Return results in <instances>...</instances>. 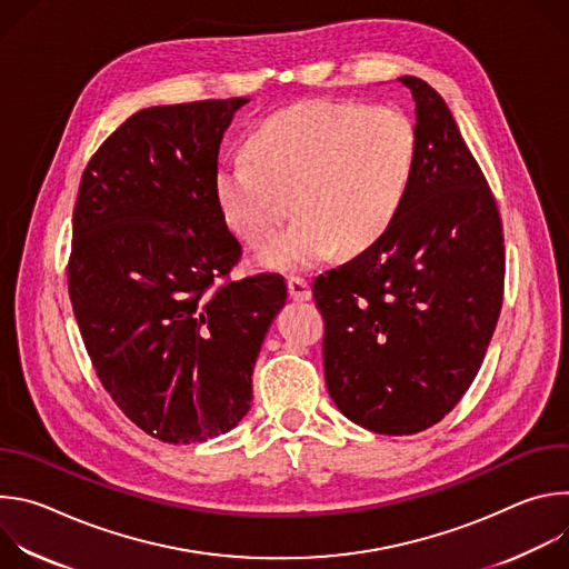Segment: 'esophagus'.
Returning a JSON list of instances; mask_svg holds the SVG:
<instances>
[{"instance_id": "34e87169", "label": "esophagus", "mask_w": 569, "mask_h": 569, "mask_svg": "<svg viewBox=\"0 0 569 569\" xmlns=\"http://www.w3.org/2000/svg\"><path fill=\"white\" fill-rule=\"evenodd\" d=\"M288 292H290V297L295 301H308L312 297L310 283L306 279H301V277H290L288 279Z\"/></svg>"}]
</instances>
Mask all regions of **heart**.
<instances>
[{
  "label": "heart",
  "instance_id": "obj_1",
  "mask_svg": "<svg viewBox=\"0 0 569 569\" xmlns=\"http://www.w3.org/2000/svg\"><path fill=\"white\" fill-rule=\"evenodd\" d=\"M419 132L398 106L317 99L254 128L248 154L222 159L213 193L224 224L261 248L292 206L293 224L259 252L270 270L299 272L336 248L365 250L408 196Z\"/></svg>",
  "mask_w": 569,
  "mask_h": 569
}]
</instances>
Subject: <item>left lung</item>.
<instances>
[{
    "instance_id": "left-lung-1",
    "label": "left lung",
    "mask_w": 569,
    "mask_h": 569,
    "mask_svg": "<svg viewBox=\"0 0 569 569\" xmlns=\"http://www.w3.org/2000/svg\"><path fill=\"white\" fill-rule=\"evenodd\" d=\"M417 164L391 224L312 283L327 321L323 376L338 410L378 435H417L461 400L502 308L505 236L493 193L446 101L400 76Z\"/></svg>"
}]
</instances>
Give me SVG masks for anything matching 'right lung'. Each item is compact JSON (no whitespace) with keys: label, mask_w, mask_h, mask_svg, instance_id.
<instances>
[{"label":"right lung","mask_w":569,"mask_h":569,"mask_svg":"<svg viewBox=\"0 0 569 569\" xmlns=\"http://www.w3.org/2000/svg\"><path fill=\"white\" fill-rule=\"evenodd\" d=\"M248 101L134 112L78 187L67 283L80 336L121 412L167 443H202L250 412L252 371L288 295L270 272L216 286L240 246L213 176Z\"/></svg>","instance_id":"obj_1"}]
</instances>
